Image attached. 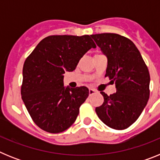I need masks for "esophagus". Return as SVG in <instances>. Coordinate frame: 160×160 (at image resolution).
<instances>
[{"label": "esophagus", "mask_w": 160, "mask_h": 160, "mask_svg": "<svg viewBox=\"0 0 160 160\" xmlns=\"http://www.w3.org/2000/svg\"><path fill=\"white\" fill-rule=\"evenodd\" d=\"M95 92V90H93V89H90V90H89V94H90V95H92V94H94Z\"/></svg>", "instance_id": "obj_1"}]
</instances>
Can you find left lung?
<instances>
[{
  "instance_id": "8db88e82",
  "label": "left lung",
  "mask_w": 160,
  "mask_h": 160,
  "mask_svg": "<svg viewBox=\"0 0 160 160\" xmlns=\"http://www.w3.org/2000/svg\"><path fill=\"white\" fill-rule=\"evenodd\" d=\"M107 57L105 77L114 83L116 92L104 98L95 111L102 122L115 130L129 128L138 119L150 96V73L138 49L128 38L117 33L92 34Z\"/></svg>"
}]
</instances>
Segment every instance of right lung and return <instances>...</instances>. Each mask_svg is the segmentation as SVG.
I'll return each mask as SVG.
<instances>
[{
	"label": "right lung",
	"mask_w": 160,
	"mask_h": 160,
	"mask_svg": "<svg viewBox=\"0 0 160 160\" xmlns=\"http://www.w3.org/2000/svg\"><path fill=\"white\" fill-rule=\"evenodd\" d=\"M96 45L89 35H52L38 43L23 66L21 94L29 115L49 133L62 132L75 122L89 95L86 87L65 88L63 74Z\"/></svg>",
	"instance_id": "1"
}]
</instances>
